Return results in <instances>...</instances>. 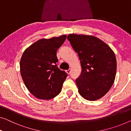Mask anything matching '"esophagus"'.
<instances>
[{"instance_id":"obj_1","label":"esophagus","mask_w":131,"mask_h":131,"mask_svg":"<svg viewBox=\"0 0 131 131\" xmlns=\"http://www.w3.org/2000/svg\"><path fill=\"white\" fill-rule=\"evenodd\" d=\"M66 73H68V74H70V73H71V69H69L66 70Z\"/></svg>"}]
</instances>
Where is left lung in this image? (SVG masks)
Masks as SVG:
<instances>
[{
    "label": "left lung",
    "instance_id": "left-lung-1",
    "mask_svg": "<svg viewBox=\"0 0 131 131\" xmlns=\"http://www.w3.org/2000/svg\"><path fill=\"white\" fill-rule=\"evenodd\" d=\"M67 38L81 62L82 72L76 79L79 94L88 101L101 98L115 79L116 59L114 51L93 36L70 34Z\"/></svg>",
    "mask_w": 131,
    "mask_h": 131
}]
</instances>
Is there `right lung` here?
<instances>
[{
  "label": "right lung",
  "instance_id": "obj_1",
  "mask_svg": "<svg viewBox=\"0 0 131 131\" xmlns=\"http://www.w3.org/2000/svg\"><path fill=\"white\" fill-rule=\"evenodd\" d=\"M66 35L40 39L25 50L20 62V73L29 92L37 98L52 99L59 94L68 74L58 68L56 52Z\"/></svg>",
  "mask_w": 131,
  "mask_h": 131
}]
</instances>
